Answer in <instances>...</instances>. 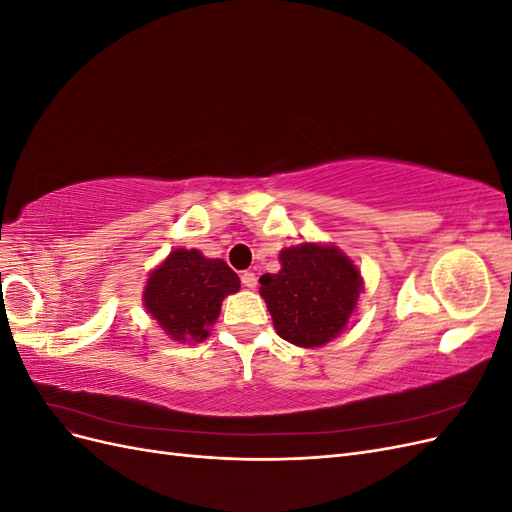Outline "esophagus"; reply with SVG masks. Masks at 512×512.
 Segmentation results:
<instances>
[{"mask_svg":"<svg viewBox=\"0 0 512 512\" xmlns=\"http://www.w3.org/2000/svg\"><path fill=\"white\" fill-rule=\"evenodd\" d=\"M241 284L245 286V288H256V284H258V277H256V273H252V271H245L243 275H241Z\"/></svg>","mask_w":512,"mask_h":512,"instance_id":"obj_1","label":"esophagus"}]
</instances>
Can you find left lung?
<instances>
[{
  "label": "left lung",
  "mask_w": 512,
  "mask_h": 512,
  "mask_svg": "<svg viewBox=\"0 0 512 512\" xmlns=\"http://www.w3.org/2000/svg\"><path fill=\"white\" fill-rule=\"evenodd\" d=\"M282 269L260 277L275 331L286 342L316 348L344 331L361 292V275L337 247L301 243L280 254Z\"/></svg>",
  "instance_id": "obj_1"
}]
</instances>
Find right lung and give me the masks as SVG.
<instances>
[{
  "instance_id": "add662e5",
  "label": "right lung",
  "mask_w": 512,
  "mask_h": 512,
  "mask_svg": "<svg viewBox=\"0 0 512 512\" xmlns=\"http://www.w3.org/2000/svg\"><path fill=\"white\" fill-rule=\"evenodd\" d=\"M239 288V275L222 258L175 250L149 275L143 301L170 337L181 344H196L218 320L222 299Z\"/></svg>"
}]
</instances>
